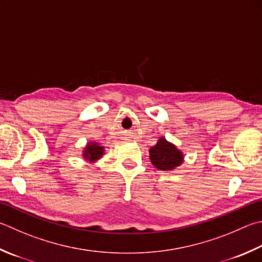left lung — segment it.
I'll return each mask as SVG.
<instances>
[{
	"mask_svg": "<svg viewBox=\"0 0 262 262\" xmlns=\"http://www.w3.org/2000/svg\"><path fill=\"white\" fill-rule=\"evenodd\" d=\"M149 155L152 165L159 170H173L184 160L183 152L165 137H160L156 145L150 147Z\"/></svg>",
	"mask_w": 262,
	"mask_h": 262,
	"instance_id": "1",
	"label": "left lung"
}]
</instances>
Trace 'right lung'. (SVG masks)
<instances>
[{"mask_svg": "<svg viewBox=\"0 0 262 262\" xmlns=\"http://www.w3.org/2000/svg\"><path fill=\"white\" fill-rule=\"evenodd\" d=\"M104 146L98 144L97 142H89L87 145L84 146V150L82 152V157L84 160H88L90 163H95L98 159H101L104 156Z\"/></svg>", "mask_w": 262, "mask_h": 262, "instance_id": "1", "label": "right lung"}]
</instances>
